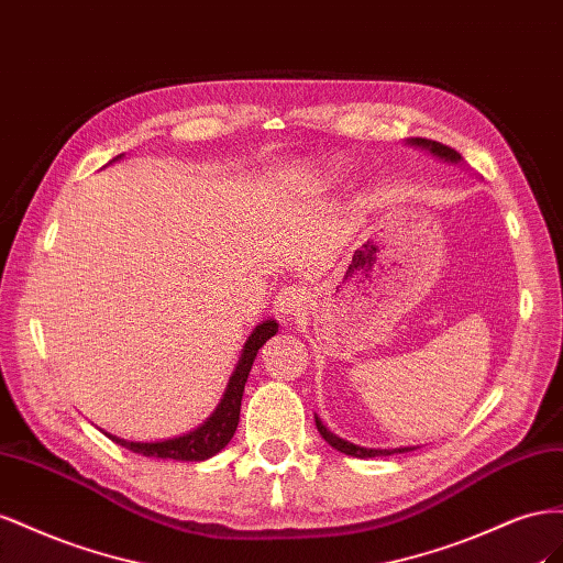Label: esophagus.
<instances>
[{
	"label": "esophagus",
	"mask_w": 563,
	"mask_h": 563,
	"mask_svg": "<svg viewBox=\"0 0 563 563\" xmlns=\"http://www.w3.org/2000/svg\"><path fill=\"white\" fill-rule=\"evenodd\" d=\"M303 303H307V295H303V290H301V287H297V285L283 287V290L276 295V311L283 318L297 316L301 311Z\"/></svg>",
	"instance_id": "esophagus-1"
}]
</instances>
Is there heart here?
<instances>
[{
	"label": "heart",
	"mask_w": 563,
	"mask_h": 563,
	"mask_svg": "<svg viewBox=\"0 0 563 563\" xmlns=\"http://www.w3.org/2000/svg\"><path fill=\"white\" fill-rule=\"evenodd\" d=\"M342 165L340 163H328V165H320V167H316V174H323V179H328V181H336L342 176Z\"/></svg>",
	"instance_id": "heart-1"
}]
</instances>
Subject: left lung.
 Segmentation results:
<instances>
[{
  "mask_svg": "<svg viewBox=\"0 0 563 563\" xmlns=\"http://www.w3.org/2000/svg\"><path fill=\"white\" fill-rule=\"evenodd\" d=\"M406 143H408V146H415V148H422V151L431 153L433 157L443 159V163L462 165V155H460L457 151H453V148L443 146V143H439V141H431V139H408ZM316 427H318V431H320V437H323V439L334 448V451H340V453L351 455V457H379V455H394V453L412 451V445H410V448H363V445H356V443H351V441H344V439L336 437V433H332L323 422H320L318 415H316Z\"/></svg>",
  "mask_w": 563,
  "mask_h": 563,
  "instance_id": "1",
  "label": "left lung"
}]
</instances>
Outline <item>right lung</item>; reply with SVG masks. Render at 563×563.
I'll use <instances>...</instances> for the list:
<instances>
[{"label": "right lung", "mask_w": 563, "mask_h": 563, "mask_svg": "<svg viewBox=\"0 0 563 563\" xmlns=\"http://www.w3.org/2000/svg\"><path fill=\"white\" fill-rule=\"evenodd\" d=\"M118 159H122V155L112 157L108 165L118 163ZM276 332H278V323L273 318L271 320H262V323L252 330V334L247 336L243 351H240V358H238L233 373L229 377L227 389H223V396L219 400V406L214 408V412L207 417V420L200 427L184 433V437L143 443V441H126V439H120V437H112V433H108V431H103V433H106L108 439L124 445L126 451L139 453V455H146V457L181 460V462L210 460L212 455L221 453L223 448L229 445V441L233 439V433L238 429V420H240V400H243L245 382H247V375L252 371V363L256 358V353H260V349Z\"/></svg>", "instance_id": "right-lung-1"}]
</instances>
